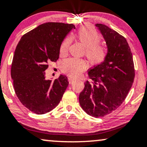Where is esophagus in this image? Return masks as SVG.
<instances>
[{
  "label": "esophagus",
  "instance_id": "esophagus-1",
  "mask_svg": "<svg viewBox=\"0 0 147 147\" xmlns=\"http://www.w3.org/2000/svg\"><path fill=\"white\" fill-rule=\"evenodd\" d=\"M68 81H69V84H72V82H73L74 81H75V80H74V79H72V78H71V77H69L68 78Z\"/></svg>",
  "mask_w": 147,
  "mask_h": 147
}]
</instances>
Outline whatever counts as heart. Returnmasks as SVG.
Wrapping results in <instances>:
<instances>
[{"label": "heart", "mask_w": 147, "mask_h": 147, "mask_svg": "<svg viewBox=\"0 0 147 147\" xmlns=\"http://www.w3.org/2000/svg\"><path fill=\"white\" fill-rule=\"evenodd\" d=\"M77 38L85 47L84 54L91 65L100 64L106 59L108 54L107 45L100 43L99 33L90 27H82L77 33ZM72 41L70 37H66L61 42L59 48L61 56H65ZM87 67L86 61L83 59H68L61 64V70L72 77H77Z\"/></svg>", "instance_id": "obj_1"}]
</instances>
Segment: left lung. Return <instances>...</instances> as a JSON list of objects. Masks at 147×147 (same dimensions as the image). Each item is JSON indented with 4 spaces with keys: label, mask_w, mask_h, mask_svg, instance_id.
<instances>
[{
    "label": "left lung",
    "mask_w": 147,
    "mask_h": 147,
    "mask_svg": "<svg viewBox=\"0 0 147 147\" xmlns=\"http://www.w3.org/2000/svg\"><path fill=\"white\" fill-rule=\"evenodd\" d=\"M108 48L102 63L88 72L86 80L79 96L83 110L98 118L110 114L123 103L135 78V67L131 50L126 39L104 24H96Z\"/></svg>",
    "instance_id": "obj_1"
}]
</instances>
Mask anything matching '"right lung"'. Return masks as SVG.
<instances>
[{"instance_id":"obj_1","label":"right lung","mask_w":147,"mask_h":147,"mask_svg":"<svg viewBox=\"0 0 147 147\" xmlns=\"http://www.w3.org/2000/svg\"><path fill=\"white\" fill-rule=\"evenodd\" d=\"M73 24L47 22L24 34L17 45L12 59L11 77L17 98L27 109L44 114L60 102L68 86L61 75L54 82L45 80L48 63L59 58V48Z\"/></svg>"}]
</instances>
